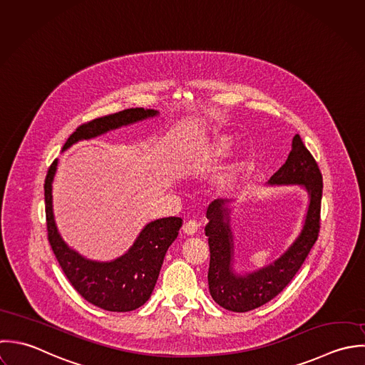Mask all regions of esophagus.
I'll list each match as a JSON object with an SVG mask.
<instances>
[{"mask_svg":"<svg viewBox=\"0 0 365 365\" xmlns=\"http://www.w3.org/2000/svg\"><path fill=\"white\" fill-rule=\"evenodd\" d=\"M198 222L197 221H187L185 224H184V227H182V231H184V234H187V235H194L197 231H198Z\"/></svg>","mask_w":365,"mask_h":365,"instance_id":"obj_1","label":"esophagus"}]
</instances>
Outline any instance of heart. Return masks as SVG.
Listing matches in <instances>:
<instances>
[{"instance_id": "1", "label": "heart", "mask_w": 365, "mask_h": 365, "mask_svg": "<svg viewBox=\"0 0 365 365\" xmlns=\"http://www.w3.org/2000/svg\"><path fill=\"white\" fill-rule=\"evenodd\" d=\"M232 145V138L227 134H222L221 137H218L210 147L208 150V155L210 157H221V155H225L230 148Z\"/></svg>"}]
</instances>
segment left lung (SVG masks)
Returning <instances> with one entry per match:
<instances>
[{"label": "left lung", "instance_id": "left-lung-1", "mask_svg": "<svg viewBox=\"0 0 365 365\" xmlns=\"http://www.w3.org/2000/svg\"><path fill=\"white\" fill-rule=\"evenodd\" d=\"M270 185H300L309 194V208L300 235L273 263L250 273L234 272V235L230 200H215L207 210L205 235L210 245L208 284L212 299L224 309L245 313L276 297L294 277L319 237L323 177L299 134L293 137L286 163L270 177Z\"/></svg>", "mask_w": 365, "mask_h": 365}]
</instances>
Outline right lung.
I'll return each instance as SVG.
<instances>
[{"label":"right lung","mask_w":365,"mask_h":365,"mask_svg":"<svg viewBox=\"0 0 365 365\" xmlns=\"http://www.w3.org/2000/svg\"><path fill=\"white\" fill-rule=\"evenodd\" d=\"M153 109H127L79 125L66 140L63 150L81 140H89L110 130L157 116ZM55 160L45 178V212L48 241L75 290L89 303L108 312H131L151 296L170 245L178 237L182 220L168 217L147 224L133 246L120 257L96 262L71 249L58 232L52 210V181L56 173Z\"/></svg>","instance_id":"obj_1"}]
</instances>
